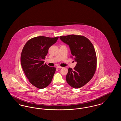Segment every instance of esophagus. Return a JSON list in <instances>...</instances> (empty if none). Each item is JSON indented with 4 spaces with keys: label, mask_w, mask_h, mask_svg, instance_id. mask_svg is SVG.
<instances>
[{
    "label": "esophagus",
    "mask_w": 121,
    "mask_h": 121,
    "mask_svg": "<svg viewBox=\"0 0 121 121\" xmlns=\"http://www.w3.org/2000/svg\"><path fill=\"white\" fill-rule=\"evenodd\" d=\"M62 68H63L62 67H61V66H57V68H58V69H61Z\"/></svg>",
    "instance_id": "obj_1"
}]
</instances>
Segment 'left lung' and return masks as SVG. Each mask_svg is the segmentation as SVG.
I'll return each mask as SVG.
<instances>
[{
    "mask_svg": "<svg viewBox=\"0 0 121 121\" xmlns=\"http://www.w3.org/2000/svg\"><path fill=\"white\" fill-rule=\"evenodd\" d=\"M59 38L69 45L72 57L77 62L73 69L69 68L67 82L73 88H80L90 80L95 73L97 56L94 48L90 41L83 36L69 35Z\"/></svg>",
    "mask_w": 121,
    "mask_h": 121,
    "instance_id": "obj_1",
    "label": "left lung"
}]
</instances>
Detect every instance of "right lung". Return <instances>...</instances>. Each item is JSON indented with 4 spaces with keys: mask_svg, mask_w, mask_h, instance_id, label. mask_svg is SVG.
<instances>
[{
    "mask_svg": "<svg viewBox=\"0 0 121 121\" xmlns=\"http://www.w3.org/2000/svg\"><path fill=\"white\" fill-rule=\"evenodd\" d=\"M58 37L39 36L29 40L25 44L21 55V64L29 82L34 86L43 89L51 83L56 71L54 67L44 63L50 47Z\"/></svg>",
    "mask_w": 121,
    "mask_h": 121,
    "instance_id": "1",
    "label": "right lung"
}]
</instances>
